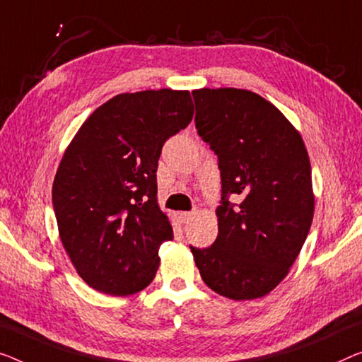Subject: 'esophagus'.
Returning a JSON list of instances; mask_svg holds the SVG:
<instances>
[{"instance_id": "obj_1", "label": "esophagus", "mask_w": 362, "mask_h": 362, "mask_svg": "<svg viewBox=\"0 0 362 362\" xmlns=\"http://www.w3.org/2000/svg\"><path fill=\"white\" fill-rule=\"evenodd\" d=\"M177 218H179V221H180L182 224H188V223H190V219L193 218V213L180 211V213H177Z\"/></svg>"}]
</instances>
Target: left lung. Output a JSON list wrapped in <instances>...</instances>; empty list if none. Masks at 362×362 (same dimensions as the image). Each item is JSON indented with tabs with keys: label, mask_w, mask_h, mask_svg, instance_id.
I'll return each instance as SVG.
<instances>
[{
	"label": "left lung",
	"mask_w": 362,
	"mask_h": 362,
	"mask_svg": "<svg viewBox=\"0 0 362 362\" xmlns=\"http://www.w3.org/2000/svg\"><path fill=\"white\" fill-rule=\"evenodd\" d=\"M198 134L218 154L223 204L218 237L190 247L209 289L234 300L283 281L309 234L315 197L305 144L272 102L235 88L193 90ZM240 199L230 205L228 198Z\"/></svg>",
	"instance_id": "1"
}]
</instances>
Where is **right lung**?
<instances>
[{
    "mask_svg": "<svg viewBox=\"0 0 362 362\" xmlns=\"http://www.w3.org/2000/svg\"><path fill=\"white\" fill-rule=\"evenodd\" d=\"M193 118L188 90L123 93L90 113L64 149L52 198L58 234L86 284L110 296L146 288L172 224L158 203L164 143Z\"/></svg>",
    "mask_w": 362,
    "mask_h": 362,
    "instance_id": "obj_1",
    "label": "right lung"
}]
</instances>
